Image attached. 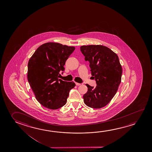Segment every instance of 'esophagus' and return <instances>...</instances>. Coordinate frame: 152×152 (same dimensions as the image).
<instances>
[{
    "label": "esophagus",
    "instance_id": "esophagus-1",
    "mask_svg": "<svg viewBox=\"0 0 152 152\" xmlns=\"http://www.w3.org/2000/svg\"><path fill=\"white\" fill-rule=\"evenodd\" d=\"M75 84L77 86H79V85H80L81 84L78 83H75Z\"/></svg>",
    "mask_w": 152,
    "mask_h": 152
}]
</instances>
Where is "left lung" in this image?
I'll use <instances>...</instances> for the list:
<instances>
[{
	"label": "left lung",
	"mask_w": 152,
	"mask_h": 152,
	"mask_svg": "<svg viewBox=\"0 0 152 152\" xmlns=\"http://www.w3.org/2000/svg\"><path fill=\"white\" fill-rule=\"evenodd\" d=\"M80 49L85 60L90 63L96 83L95 87L86 84L88 90L83 95L85 104L94 109L104 107L114 97L121 80L122 67L118 56L101 45H83Z\"/></svg>",
	"instance_id": "1"
}]
</instances>
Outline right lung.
<instances>
[{"label": "right lung", "instance_id": "right-lung-1", "mask_svg": "<svg viewBox=\"0 0 152 152\" xmlns=\"http://www.w3.org/2000/svg\"><path fill=\"white\" fill-rule=\"evenodd\" d=\"M74 47L58 43L48 42L37 48L28 62V80L37 101L45 107L58 109L67 102L73 82L59 79L60 72Z\"/></svg>", "mask_w": 152, "mask_h": 152}]
</instances>
